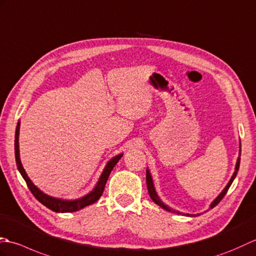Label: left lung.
Masks as SVG:
<instances>
[{
  "mask_svg": "<svg viewBox=\"0 0 256 256\" xmlns=\"http://www.w3.org/2000/svg\"><path fill=\"white\" fill-rule=\"evenodd\" d=\"M240 156H241V151H240ZM239 166H240V156H239V158H238V161H236V171H234V175H232V178H231V180H229V183H228V185L226 186V188L222 190V192H221V194L216 198V200H214V202L212 204V205H210V208H214V206H217L218 204L221 202V200H222V198L224 197V195L226 194V192H228V190H229V187L231 186V184H232V182H234V180L236 178V173H238V171H239ZM146 187H148V192H149V195H150V197H151V200L154 202L156 205H158L160 207H162L163 209H166V210H168V212H175V214H182V212H176V210H173L172 208H170L168 206H166V205H164V204L160 200V198L158 197V195H156V190H154V186H153V182H152V178H151V175H150V172L146 170ZM187 216H190V214H187Z\"/></svg>",
  "mask_w": 256,
  "mask_h": 256,
  "instance_id": "1",
  "label": "left lung"
}]
</instances>
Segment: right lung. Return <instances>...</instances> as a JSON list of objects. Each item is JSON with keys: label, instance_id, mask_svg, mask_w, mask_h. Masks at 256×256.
I'll list each match as a JSON object with an SVG mask.
<instances>
[{"label": "right lung", "instance_id": "add662e5", "mask_svg": "<svg viewBox=\"0 0 256 256\" xmlns=\"http://www.w3.org/2000/svg\"><path fill=\"white\" fill-rule=\"evenodd\" d=\"M18 134H20V122L17 124L16 127V132H15V158H16V164L17 168H18V171L20 172L22 176L24 178L26 184L28 186V188L32 192V194L35 196L36 200L38 202H40L44 206H46L50 210L56 212H78L84 207H86L90 204H94L95 202H98L100 200V197L102 196L105 188L106 182L108 180V176L112 172V170L114 166H116L117 162L119 161V158L122 156V154H119L115 158H112V160L107 163L106 168H104L103 173H102L100 180L98 185L95 186V188L93 192H90L88 195L84 196L80 200H56V198H52L46 194H44L42 192L39 190L37 187L32 183V180L28 178L24 168H22V163H20V150H18Z\"/></svg>", "mask_w": 256, "mask_h": 256}]
</instances>
